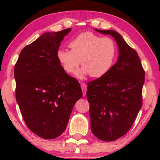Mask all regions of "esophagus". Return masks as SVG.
<instances>
[{"instance_id": "esophagus-1", "label": "esophagus", "mask_w": 160, "mask_h": 160, "mask_svg": "<svg viewBox=\"0 0 160 160\" xmlns=\"http://www.w3.org/2000/svg\"><path fill=\"white\" fill-rule=\"evenodd\" d=\"M81 88H82V92H83V96H86V92H87V85L85 83H81Z\"/></svg>"}]
</instances>
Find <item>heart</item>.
<instances>
[{
	"label": "heart",
	"mask_w": 160,
	"mask_h": 160,
	"mask_svg": "<svg viewBox=\"0 0 160 160\" xmlns=\"http://www.w3.org/2000/svg\"><path fill=\"white\" fill-rule=\"evenodd\" d=\"M70 50L58 49L57 58L67 73H72L79 66H83L75 72V76L82 78L90 74L100 78L112 68L117 48L109 37H102L91 32L78 34L69 43Z\"/></svg>",
	"instance_id": "1"
}]
</instances>
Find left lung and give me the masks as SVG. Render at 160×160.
I'll use <instances>...</instances> for the list:
<instances>
[{
  "instance_id": "1",
  "label": "left lung",
  "mask_w": 160,
  "mask_h": 160,
  "mask_svg": "<svg viewBox=\"0 0 160 160\" xmlns=\"http://www.w3.org/2000/svg\"><path fill=\"white\" fill-rule=\"evenodd\" d=\"M94 30L109 34L118 47L117 62L103 76L88 83L91 130L103 141H113L131 128L142 107L145 71L138 55L117 32Z\"/></svg>"
}]
</instances>
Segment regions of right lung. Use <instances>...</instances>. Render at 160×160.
Wrapping results in <instances>:
<instances>
[{
    "instance_id": "add662e5",
    "label": "right lung",
    "mask_w": 160,
    "mask_h": 160,
    "mask_svg": "<svg viewBox=\"0 0 160 160\" xmlns=\"http://www.w3.org/2000/svg\"><path fill=\"white\" fill-rule=\"evenodd\" d=\"M70 30L43 34L21 51L15 66L16 101L22 116L30 131L44 139L63 133L82 96L80 83L65 72L56 56Z\"/></svg>"
}]
</instances>
